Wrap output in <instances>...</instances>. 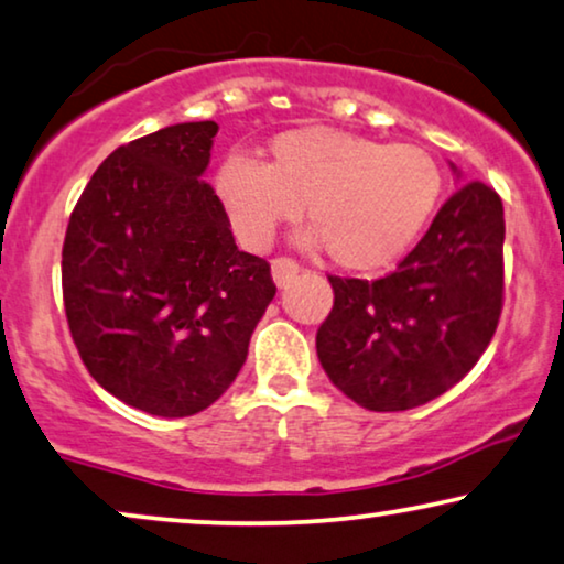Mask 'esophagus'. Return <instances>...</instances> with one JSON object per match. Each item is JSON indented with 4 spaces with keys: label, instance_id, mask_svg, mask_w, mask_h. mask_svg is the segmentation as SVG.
<instances>
[{
    "label": "esophagus",
    "instance_id": "obj_1",
    "mask_svg": "<svg viewBox=\"0 0 564 564\" xmlns=\"http://www.w3.org/2000/svg\"><path fill=\"white\" fill-rule=\"evenodd\" d=\"M271 271H273V281L279 285H285L293 275L299 273V263L293 258H275Z\"/></svg>",
    "mask_w": 564,
    "mask_h": 564
}]
</instances>
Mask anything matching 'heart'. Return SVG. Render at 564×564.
Here are the masks:
<instances>
[{
  "label": "heart",
  "mask_w": 564,
  "mask_h": 564,
  "mask_svg": "<svg viewBox=\"0 0 564 564\" xmlns=\"http://www.w3.org/2000/svg\"><path fill=\"white\" fill-rule=\"evenodd\" d=\"M442 171L426 150L332 127L281 132L260 165L229 155L214 192L245 248L263 250L301 206L308 245H324L335 265L376 271L416 240L437 209Z\"/></svg>",
  "instance_id": "obj_1"
}]
</instances>
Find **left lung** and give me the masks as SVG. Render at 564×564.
<instances>
[{
	"label": "left lung",
	"instance_id": "1",
	"mask_svg": "<svg viewBox=\"0 0 564 564\" xmlns=\"http://www.w3.org/2000/svg\"><path fill=\"white\" fill-rule=\"evenodd\" d=\"M503 235L501 196L470 181L393 273L329 275L316 355L332 383L368 411H406L463 380L501 319Z\"/></svg>",
	"mask_w": 564,
	"mask_h": 564
}]
</instances>
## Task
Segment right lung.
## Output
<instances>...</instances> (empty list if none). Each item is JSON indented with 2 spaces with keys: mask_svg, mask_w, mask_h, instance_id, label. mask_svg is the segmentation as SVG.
Wrapping results in <instances>:
<instances>
[{
  "mask_svg": "<svg viewBox=\"0 0 564 564\" xmlns=\"http://www.w3.org/2000/svg\"><path fill=\"white\" fill-rule=\"evenodd\" d=\"M217 122L120 145L70 212L61 281L70 337L97 383L153 416L212 406L275 296L268 260L237 250L202 178Z\"/></svg>",
  "mask_w": 564,
  "mask_h": 564,
  "instance_id": "obj_1",
  "label": "right lung"
}]
</instances>
